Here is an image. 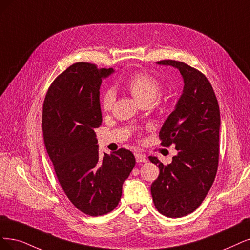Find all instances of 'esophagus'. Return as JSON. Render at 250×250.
<instances>
[{"instance_id":"1","label":"esophagus","mask_w":250,"mask_h":250,"mask_svg":"<svg viewBox=\"0 0 250 250\" xmlns=\"http://www.w3.org/2000/svg\"><path fill=\"white\" fill-rule=\"evenodd\" d=\"M135 158H136L137 163H146L147 162L145 154H142V153H139V152L135 153Z\"/></svg>"}]
</instances>
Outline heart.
Listing matches in <instances>:
<instances>
[{"mask_svg":"<svg viewBox=\"0 0 250 250\" xmlns=\"http://www.w3.org/2000/svg\"><path fill=\"white\" fill-rule=\"evenodd\" d=\"M124 87L130 92L133 98L141 105H149L160 95L161 83L149 74L139 72L135 73L124 82ZM115 100L112 89H108L102 98V108L109 111Z\"/></svg>","mask_w":250,"mask_h":250,"instance_id":"b5f03b06","label":"heart"}]
</instances>
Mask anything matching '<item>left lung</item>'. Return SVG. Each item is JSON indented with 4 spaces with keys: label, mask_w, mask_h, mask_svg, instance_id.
Wrapping results in <instances>:
<instances>
[{
    "label": "left lung",
    "mask_w": 250,
    "mask_h": 250,
    "mask_svg": "<svg viewBox=\"0 0 250 250\" xmlns=\"http://www.w3.org/2000/svg\"><path fill=\"white\" fill-rule=\"evenodd\" d=\"M156 63L179 70L184 82L176 106L160 131L162 144L175 145L177 154L168 166L149 156L160 169L150 188L154 206L163 215L178 218L202 204L214 181L219 158V107L204 74L182 62Z\"/></svg>",
    "instance_id": "8db88e82"
}]
</instances>
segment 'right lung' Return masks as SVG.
Instances as JSON below:
<instances>
[{
	"label": "right lung",
	"mask_w": 250,
	"mask_h": 250,
	"mask_svg": "<svg viewBox=\"0 0 250 250\" xmlns=\"http://www.w3.org/2000/svg\"><path fill=\"white\" fill-rule=\"evenodd\" d=\"M112 73V68L74 63L53 81L43 104L44 143L55 174L72 204L90 216L107 214L118 205L136 164L125 148L99 152L100 87Z\"/></svg>",
	"instance_id": "1"
}]
</instances>
